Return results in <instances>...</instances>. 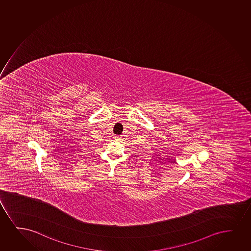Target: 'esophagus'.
<instances>
[{
  "label": "esophagus",
  "mask_w": 251,
  "mask_h": 251,
  "mask_svg": "<svg viewBox=\"0 0 251 251\" xmlns=\"http://www.w3.org/2000/svg\"><path fill=\"white\" fill-rule=\"evenodd\" d=\"M114 138H115L116 141H120V140L121 139V135H117V136H115V137H114Z\"/></svg>",
  "instance_id": "esophagus-1"
}]
</instances>
